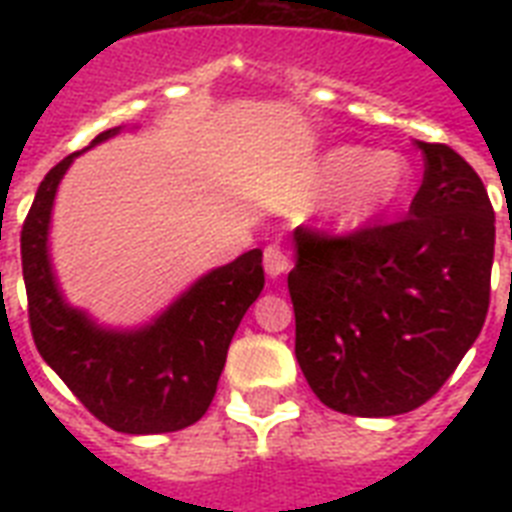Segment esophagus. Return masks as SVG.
I'll return each mask as SVG.
<instances>
[{"mask_svg": "<svg viewBox=\"0 0 512 512\" xmlns=\"http://www.w3.org/2000/svg\"><path fill=\"white\" fill-rule=\"evenodd\" d=\"M263 265H265V273H268L271 279H279L281 273L289 271L287 252H284V249H281V247H276V244H271V247H265Z\"/></svg>", "mask_w": 512, "mask_h": 512, "instance_id": "obj_1", "label": "esophagus"}]
</instances>
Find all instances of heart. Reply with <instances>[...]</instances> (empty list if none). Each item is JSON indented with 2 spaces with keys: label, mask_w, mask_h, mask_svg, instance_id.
Returning <instances> with one entry per match:
<instances>
[{
  "label": "heart",
  "mask_w": 512,
  "mask_h": 512,
  "mask_svg": "<svg viewBox=\"0 0 512 512\" xmlns=\"http://www.w3.org/2000/svg\"><path fill=\"white\" fill-rule=\"evenodd\" d=\"M316 191H332L327 215L340 228H361L388 215L412 185V164L398 151L335 146L313 167Z\"/></svg>",
  "instance_id": "obj_1"
}]
</instances>
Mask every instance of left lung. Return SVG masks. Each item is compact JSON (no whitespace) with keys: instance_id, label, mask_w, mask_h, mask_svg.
Returning a JSON list of instances; mask_svg holds the SVG:
<instances>
[{"instance_id":"obj_1","label":"left lung","mask_w":512,"mask_h":512,"mask_svg":"<svg viewBox=\"0 0 512 512\" xmlns=\"http://www.w3.org/2000/svg\"><path fill=\"white\" fill-rule=\"evenodd\" d=\"M409 215L350 236L297 228L295 356L321 404L393 417L436 396L489 311L494 209L476 170L422 143Z\"/></svg>"}]
</instances>
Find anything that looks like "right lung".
<instances>
[{
  "label": "right lung",
  "mask_w": 512,
  "mask_h": 512,
  "mask_svg": "<svg viewBox=\"0 0 512 512\" xmlns=\"http://www.w3.org/2000/svg\"><path fill=\"white\" fill-rule=\"evenodd\" d=\"M119 132L122 127L100 132L90 148ZM76 156H66L44 175L20 231L36 350L108 428L130 436L188 428L212 404L228 345L263 292V252L249 249L204 273L143 327H100L90 313L68 305L50 260L52 204Z\"/></svg>",
  "instance_id": "obj_1"
}]
</instances>
